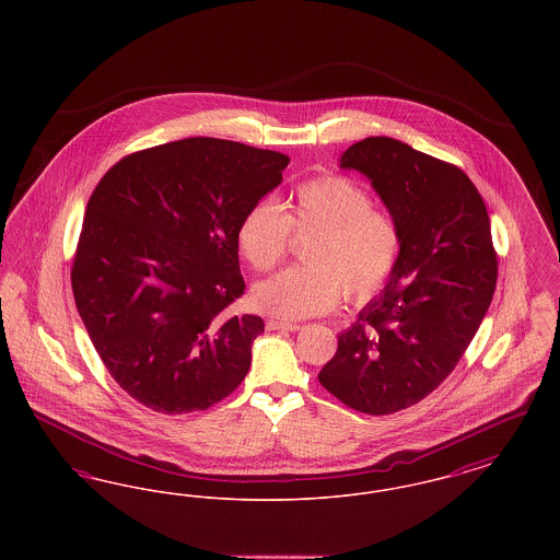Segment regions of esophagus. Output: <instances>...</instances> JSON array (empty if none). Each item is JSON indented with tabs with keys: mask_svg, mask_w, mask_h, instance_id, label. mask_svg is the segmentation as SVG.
Wrapping results in <instances>:
<instances>
[{
	"mask_svg": "<svg viewBox=\"0 0 560 560\" xmlns=\"http://www.w3.org/2000/svg\"><path fill=\"white\" fill-rule=\"evenodd\" d=\"M267 329L268 331H298L300 325L290 320L268 319Z\"/></svg>",
	"mask_w": 560,
	"mask_h": 560,
	"instance_id": "34e87169",
	"label": "esophagus"
}]
</instances>
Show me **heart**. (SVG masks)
I'll list each match as a JSON object with an SVG mask.
<instances>
[{
  "mask_svg": "<svg viewBox=\"0 0 560 560\" xmlns=\"http://www.w3.org/2000/svg\"><path fill=\"white\" fill-rule=\"evenodd\" d=\"M290 233L315 235L302 249L304 267H290L256 283L258 311L279 319H306L331 311L342 292L368 300L380 292L400 258L399 224L375 210L372 195L345 176L302 183L275 203H254L237 224V247L256 270L275 267Z\"/></svg>",
  "mask_w": 560,
  "mask_h": 560,
  "instance_id": "b5f03b06",
  "label": "heart"
}]
</instances>
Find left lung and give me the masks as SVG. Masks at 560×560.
<instances>
[{
  "instance_id": "1",
  "label": "left lung",
  "mask_w": 560,
  "mask_h": 560,
  "mask_svg": "<svg viewBox=\"0 0 560 560\" xmlns=\"http://www.w3.org/2000/svg\"><path fill=\"white\" fill-rule=\"evenodd\" d=\"M400 231L397 270L338 336L319 382L348 407L386 416L428 397L472 342L498 281L489 215L470 178L409 144L370 136L348 147Z\"/></svg>"
}]
</instances>
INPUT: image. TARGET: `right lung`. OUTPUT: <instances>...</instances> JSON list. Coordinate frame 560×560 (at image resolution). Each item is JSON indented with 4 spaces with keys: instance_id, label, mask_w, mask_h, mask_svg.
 <instances>
[{
    "instance_id": "obj_1",
    "label": "right lung",
    "mask_w": 560,
    "mask_h": 560,
    "mask_svg": "<svg viewBox=\"0 0 560 560\" xmlns=\"http://www.w3.org/2000/svg\"><path fill=\"white\" fill-rule=\"evenodd\" d=\"M288 163L197 136L117 161L94 188L73 295L108 373L144 407L203 411L249 372L265 320L229 315L245 290L237 224L281 185Z\"/></svg>"
}]
</instances>
